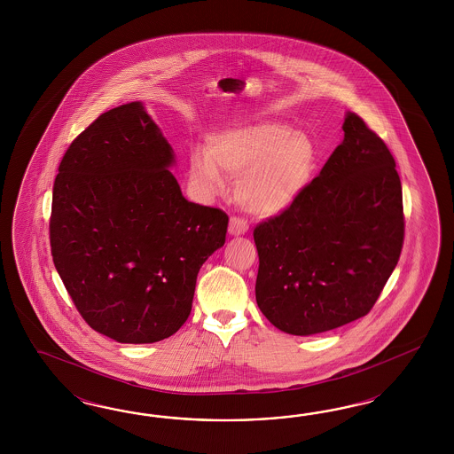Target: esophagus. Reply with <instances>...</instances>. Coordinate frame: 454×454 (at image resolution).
<instances>
[{
    "instance_id": "esophagus-1",
    "label": "esophagus",
    "mask_w": 454,
    "mask_h": 454,
    "mask_svg": "<svg viewBox=\"0 0 454 454\" xmlns=\"http://www.w3.org/2000/svg\"><path fill=\"white\" fill-rule=\"evenodd\" d=\"M247 230H249V224H247V221L243 220V218H239V216H231L230 228H228L230 234L239 236V234L247 233Z\"/></svg>"
}]
</instances>
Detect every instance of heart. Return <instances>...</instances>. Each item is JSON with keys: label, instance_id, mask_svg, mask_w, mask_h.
<instances>
[{"label": "heart", "instance_id": "heart-1", "mask_svg": "<svg viewBox=\"0 0 454 454\" xmlns=\"http://www.w3.org/2000/svg\"><path fill=\"white\" fill-rule=\"evenodd\" d=\"M317 166L315 141L283 121L238 126L211 137L207 154H192L190 173L207 192L236 181V200L253 215L288 207L306 188Z\"/></svg>", "mask_w": 454, "mask_h": 454}]
</instances>
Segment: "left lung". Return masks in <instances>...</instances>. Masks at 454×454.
I'll return each mask as SVG.
<instances>
[{"label":"left lung","mask_w":454,"mask_h":454,"mask_svg":"<svg viewBox=\"0 0 454 454\" xmlns=\"http://www.w3.org/2000/svg\"><path fill=\"white\" fill-rule=\"evenodd\" d=\"M317 178L253 236L256 302L278 330L308 336L366 317L398 264L404 213L396 161L361 116Z\"/></svg>","instance_id":"1"}]
</instances>
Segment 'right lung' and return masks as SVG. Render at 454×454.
Returning a JSON list of instances; mask_svg holds the SVG:
<instances>
[{
	"label": "right lung",
	"instance_id": "add662e5",
	"mask_svg": "<svg viewBox=\"0 0 454 454\" xmlns=\"http://www.w3.org/2000/svg\"><path fill=\"white\" fill-rule=\"evenodd\" d=\"M173 153L141 103L73 139L53 186L50 245L78 313L118 343H154L192 313L196 276L224 245L228 215L190 203Z\"/></svg>",
	"mask_w": 454,
	"mask_h": 454
}]
</instances>
